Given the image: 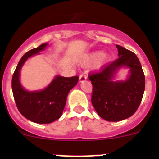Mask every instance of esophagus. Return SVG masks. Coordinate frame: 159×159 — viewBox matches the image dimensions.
Returning a JSON list of instances; mask_svg holds the SVG:
<instances>
[{
    "label": "esophagus",
    "instance_id": "obj_1",
    "mask_svg": "<svg viewBox=\"0 0 159 159\" xmlns=\"http://www.w3.org/2000/svg\"><path fill=\"white\" fill-rule=\"evenodd\" d=\"M86 80H87V75L85 73H83V74H81V75H80V83L84 82Z\"/></svg>",
    "mask_w": 159,
    "mask_h": 159
}]
</instances>
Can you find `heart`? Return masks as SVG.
Instances as JSON below:
<instances>
[{
    "label": "heart",
    "instance_id": "heart-1",
    "mask_svg": "<svg viewBox=\"0 0 159 159\" xmlns=\"http://www.w3.org/2000/svg\"><path fill=\"white\" fill-rule=\"evenodd\" d=\"M99 57H100V58H99V63H100V64L105 63L108 59V57L107 55H102V56H100V52H96L92 53V54L90 56L89 58H88V60H89V61H93V60H96V59Z\"/></svg>",
    "mask_w": 159,
    "mask_h": 159
}]
</instances>
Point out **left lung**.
<instances>
[{"label": "left lung", "mask_w": 159, "mask_h": 159, "mask_svg": "<svg viewBox=\"0 0 159 159\" xmlns=\"http://www.w3.org/2000/svg\"><path fill=\"white\" fill-rule=\"evenodd\" d=\"M116 48L119 57L116 60L88 74L93 87L92 105L98 115L109 122L121 121L134 115L145 90V75L137 56L122 46ZM123 66L130 68L129 78L123 82H113L114 72Z\"/></svg>", "instance_id": "1"}]
</instances>
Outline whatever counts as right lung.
<instances>
[{
  "label": "right lung",
  "mask_w": 159,
  "mask_h": 159,
  "mask_svg": "<svg viewBox=\"0 0 159 159\" xmlns=\"http://www.w3.org/2000/svg\"><path fill=\"white\" fill-rule=\"evenodd\" d=\"M47 43L31 49L20 60L12 78L14 100L22 116L36 123H51L62 116L70 90L75 86L79 76H57L43 91L27 92L20 84V70L25 60L42 51Z\"/></svg>",
  "instance_id": "add662e5"
}]
</instances>
